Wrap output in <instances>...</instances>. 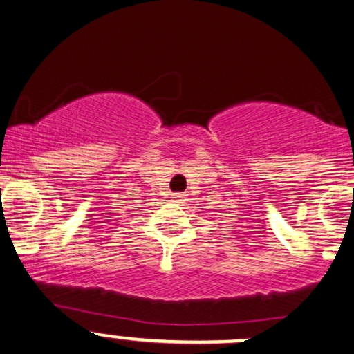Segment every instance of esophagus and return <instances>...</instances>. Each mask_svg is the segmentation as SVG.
<instances>
[{"mask_svg":"<svg viewBox=\"0 0 354 354\" xmlns=\"http://www.w3.org/2000/svg\"><path fill=\"white\" fill-rule=\"evenodd\" d=\"M174 201H176V202H178V203H182V202H184V194H174Z\"/></svg>","mask_w":354,"mask_h":354,"instance_id":"1","label":"esophagus"}]
</instances>
